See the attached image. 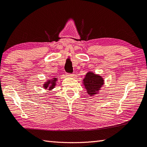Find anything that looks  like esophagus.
<instances>
[{"instance_id":"esophagus-1","label":"esophagus","mask_w":147,"mask_h":147,"mask_svg":"<svg viewBox=\"0 0 147 147\" xmlns=\"http://www.w3.org/2000/svg\"><path fill=\"white\" fill-rule=\"evenodd\" d=\"M67 76L69 77V78H73L74 75L73 74H67Z\"/></svg>"}]
</instances>
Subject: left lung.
I'll return each instance as SVG.
<instances>
[{
    "instance_id": "8db88e82",
    "label": "left lung",
    "mask_w": 147,
    "mask_h": 147,
    "mask_svg": "<svg viewBox=\"0 0 147 147\" xmlns=\"http://www.w3.org/2000/svg\"><path fill=\"white\" fill-rule=\"evenodd\" d=\"M83 85L90 96L94 97L99 94L100 90L105 84L103 78L92 71H88L83 80Z\"/></svg>"
}]
</instances>
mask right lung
I'll list each match as a JSON object with an SVG mask.
<instances>
[{"instance_id":"obj_1","label":"right lung","mask_w":147,"mask_h":147,"mask_svg":"<svg viewBox=\"0 0 147 147\" xmlns=\"http://www.w3.org/2000/svg\"><path fill=\"white\" fill-rule=\"evenodd\" d=\"M57 81H58V78H51V79H48V80H47V82H45L44 84L42 85V87L44 88L45 90H47V88H48V90L49 91H51L55 87Z\"/></svg>"}]
</instances>
